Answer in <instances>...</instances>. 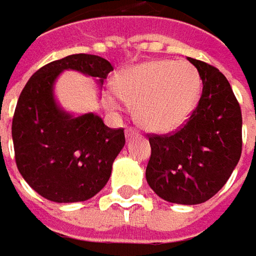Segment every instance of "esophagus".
Masks as SVG:
<instances>
[{
	"instance_id": "34e87169",
	"label": "esophagus",
	"mask_w": 256,
	"mask_h": 256,
	"mask_svg": "<svg viewBox=\"0 0 256 256\" xmlns=\"http://www.w3.org/2000/svg\"><path fill=\"white\" fill-rule=\"evenodd\" d=\"M136 134H138V131H136L135 128H126V130H125V136H126L128 140H130L131 136H134V135H136Z\"/></svg>"
}]
</instances>
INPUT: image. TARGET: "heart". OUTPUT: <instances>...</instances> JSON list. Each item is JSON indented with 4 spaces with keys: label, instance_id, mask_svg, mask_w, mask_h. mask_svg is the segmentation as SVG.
Returning a JSON list of instances; mask_svg holds the SVG:
<instances>
[{
    "label": "heart",
    "instance_id": "1",
    "mask_svg": "<svg viewBox=\"0 0 256 256\" xmlns=\"http://www.w3.org/2000/svg\"><path fill=\"white\" fill-rule=\"evenodd\" d=\"M200 87V74L188 62L150 60L124 70L116 80V90H108L104 101L114 111H122L126 102H132L144 128L170 132L188 121Z\"/></svg>",
    "mask_w": 256,
    "mask_h": 256
}]
</instances>
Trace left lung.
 <instances>
[{"instance_id":"8db88e82","label":"left lung","mask_w":256,"mask_h":256,"mask_svg":"<svg viewBox=\"0 0 256 256\" xmlns=\"http://www.w3.org/2000/svg\"><path fill=\"white\" fill-rule=\"evenodd\" d=\"M197 68L203 92L180 130L150 135L146 182L166 202L200 204L230 179L242 150V116L232 88L218 68L202 60Z\"/></svg>"}]
</instances>
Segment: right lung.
<instances>
[{
	"label": "right lung",
	"mask_w": 256,
	"mask_h": 256,
	"mask_svg": "<svg viewBox=\"0 0 256 256\" xmlns=\"http://www.w3.org/2000/svg\"><path fill=\"white\" fill-rule=\"evenodd\" d=\"M64 70L97 77L101 86L112 66L104 58L78 53L39 68L18 98L12 140L18 170L36 193L56 203H76L107 184L125 135L92 112L74 116L60 108L53 86Z\"/></svg>",
	"instance_id": "obj_1"
}]
</instances>
